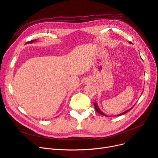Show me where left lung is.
I'll use <instances>...</instances> for the list:
<instances>
[{
  "label": "left lung",
  "mask_w": 158,
  "mask_h": 158,
  "mask_svg": "<svg viewBox=\"0 0 158 158\" xmlns=\"http://www.w3.org/2000/svg\"><path fill=\"white\" fill-rule=\"evenodd\" d=\"M129 43H131V42H130ZM94 108H95V110H96V111H97V112L98 113V114H101V115H104V116H107V117H108V115H106V114H104L102 111L100 110V108H98V104H97V103H95V102H94ZM132 108H130V109H129L128 110H127V111H125L124 112H123V113H121V114H119V115H118L117 116H119V115H123V114H126L127 112H128V111H129V110H131Z\"/></svg>",
  "instance_id": "obj_1"
}]
</instances>
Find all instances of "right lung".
I'll use <instances>...</instances> for the list:
<instances>
[{"mask_svg":"<svg viewBox=\"0 0 158 158\" xmlns=\"http://www.w3.org/2000/svg\"><path fill=\"white\" fill-rule=\"evenodd\" d=\"M36 39H35V40H31V41H29V42H27V44H29V43H34V42H35V41H36Z\"/></svg>","mask_w":158,"mask_h":158,"instance_id":"1","label":"right lung"}]
</instances>
